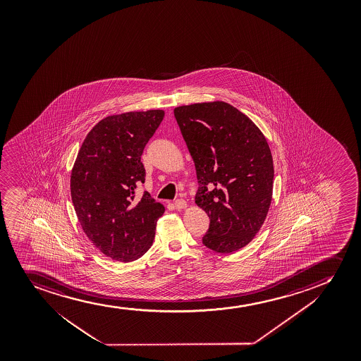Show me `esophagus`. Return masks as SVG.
I'll return each mask as SVG.
<instances>
[{"label":"esophagus","instance_id":"esophagus-1","mask_svg":"<svg viewBox=\"0 0 361 361\" xmlns=\"http://www.w3.org/2000/svg\"><path fill=\"white\" fill-rule=\"evenodd\" d=\"M174 207L179 211V209L187 207V202L183 199L176 200V201H174Z\"/></svg>","mask_w":361,"mask_h":361}]
</instances>
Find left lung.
<instances>
[{
	"label": "left lung",
	"mask_w": 361,
	"mask_h": 361,
	"mask_svg": "<svg viewBox=\"0 0 361 361\" xmlns=\"http://www.w3.org/2000/svg\"><path fill=\"white\" fill-rule=\"evenodd\" d=\"M195 162V202L209 216L202 243L232 253L253 240L269 212L274 160L262 131L231 104L216 101L174 108Z\"/></svg>",
	"instance_id": "8db88e82"
}]
</instances>
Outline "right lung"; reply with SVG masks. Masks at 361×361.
<instances>
[{
	"label": "right lung",
	"mask_w": 361,
	"mask_h": 361,
	"mask_svg": "<svg viewBox=\"0 0 361 361\" xmlns=\"http://www.w3.org/2000/svg\"><path fill=\"white\" fill-rule=\"evenodd\" d=\"M165 113L160 109L111 116L99 121L80 147L71 176L79 223L99 252L116 262L137 260L153 245L165 207L145 192L141 155Z\"/></svg>",
	"instance_id": "add662e5"
}]
</instances>
